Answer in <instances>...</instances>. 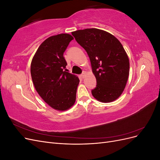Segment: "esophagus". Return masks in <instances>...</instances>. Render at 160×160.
<instances>
[{
    "label": "esophagus",
    "mask_w": 160,
    "mask_h": 160,
    "mask_svg": "<svg viewBox=\"0 0 160 160\" xmlns=\"http://www.w3.org/2000/svg\"><path fill=\"white\" fill-rule=\"evenodd\" d=\"M86 73H87V72H86L85 71H83V72H82V74L81 75V76L82 78H84V77H85V75H86Z\"/></svg>",
    "instance_id": "34e87169"
}]
</instances>
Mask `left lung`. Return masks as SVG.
Instances as JSON below:
<instances>
[{
    "mask_svg": "<svg viewBox=\"0 0 160 160\" xmlns=\"http://www.w3.org/2000/svg\"><path fill=\"white\" fill-rule=\"evenodd\" d=\"M72 35L90 59L97 80L92 95L103 103L117 99L125 88L129 72V58L122 43L111 34L95 28L76 31Z\"/></svg>",
    "mask_w": 160,
    "mask_h": 160,
    "instance_id": "obj_1",
    "label": "left lung"
}]
</instances>
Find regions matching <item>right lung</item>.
<instances>
[{"label": "right lung", "instance_id": "obj_1", "mask_svg": "<svg viewBox=\"0 0 160 160\" xmlns=\"http://www.w3.org/2000/svg\"><path fill=\"white\" fill-rule=\"evenodd\" d=\"M73 39L69 34L50 37L34 55L31 74L35 89L53 109L65 111L74 105L79 79L65 70L63 52Z\"/></svg>", "mask_w": 160, "mask_h": 160}]
</instances>
